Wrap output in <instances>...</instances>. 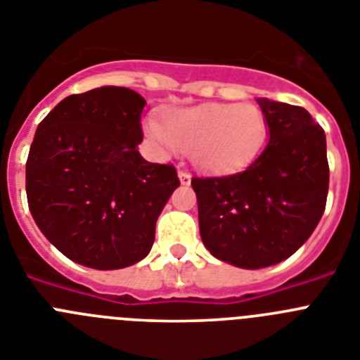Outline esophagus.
<instances>
[{
    "label": "esophagus",
    "instance_id": "1",
    "mask_svg": "<svg viewBox=\"0 0 360 360\" xmlns=\"http://www.w3.org/2000/svg\"><path fill=\"white\" fill-rule=\"evenodd\" d=\"M178 178H180V182H182L184 186L191 184V173H189V171L180 169V171H178Z\"/></svg>",
    "mask_w": 360,
    "mask_h": 360
}]
</instances>
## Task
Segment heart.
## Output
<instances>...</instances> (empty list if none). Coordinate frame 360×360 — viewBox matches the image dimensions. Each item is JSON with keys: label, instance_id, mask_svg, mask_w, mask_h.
Masks as SVG:
<instances>
[{"label": "heart", "instance_id": "b5f03b06", "mask_svg": "<svg viewBox=\"0 0 360 360\" xmlns=\"http://www.w3.org/2000/svg\"><path fill=\"white\" fill-rule=\"evenodd\" d=\"M146 131L158 144L191 153L196 167L212 174L247 169L266 144L269 122L254 104L211 103L180 108L164 122L148 119Z\"/></svg>", "mask_w": 360, "mask_h": 360}]
</instances>
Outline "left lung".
Returning <instances> with one entry per match:
<instances>
[{
	"instance_id": "8db88e82",
	"label": "left lung",
	"mask_w": 360,
	"mask_h": 360,
	"mask_svg": "<svg viewBox=\"0 0 360 360\" xmlns=\"http://www.w3.org/2000/svg\"><path fill=\"white\" fill-rule=\"evenodd\" d=\"M269 144L245 171L195 176L203 245L241 269L290 257L319 224L328 196L324 129L304 108L257 98Z\"/></svg>"
}]
</instances>
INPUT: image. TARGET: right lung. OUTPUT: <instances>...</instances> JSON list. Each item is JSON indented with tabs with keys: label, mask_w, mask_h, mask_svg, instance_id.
<instances>
[{
	"label": "right lung",
	"mask_w": 360,
	"mask_h": 360,
	"mask_svg": "<svg viewBox=\"0 0 360 360\" xmlns=\"http://www.w3.org/2000/svg\"><path fill=\"white\" fill-rule=\"evenodd\" d=\"M146 101L103 86L57 104L37 126L27 160L28 209L72 262L115 270L141 262L180 186L173 164H151L136 144Z\"/></svg>",
	"instance_id": "1"
}]
</instances>
